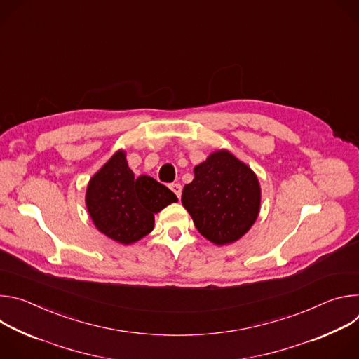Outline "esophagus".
Instances as JSON below:
<instances>
[{
  "instance_id": "1",
  "label": "esophagus",
  "mask_w": 359,
  "mask_h": 359,
  "mask_svg": "<svg viewBox=\"0 0 359 359\" xmlns=\"http://www.w3.org/2000/svg\"><path fill=\"white\" fill-rule=\"evenodd\" d=\"M170 189H172V191H173L177 197L182 196V184H180V183H172V184H170Z\"/></svg>"
}]
</instances>
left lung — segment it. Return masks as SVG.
<instances>
[{
    "label": "left lung",
    "mask_w": 359,
    "mask_h": 359,
    "mask_svg": "<svg viewBox=\"0 0 359 359\" xmlns=\"http://www.w3.org/2000/svg\"><path fill=\"white\" fill-rule=\"evenodd\" d=\"M182 203L201 236L217 245L244 236L260 210V184L248 166L219 150L194 168Z\"/></svg>",
    "instance_id": "left-lung-1"
}]
</instances>
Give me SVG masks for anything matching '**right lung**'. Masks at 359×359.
<instances>
[{
    "label": "right lung",
    "mask_w": 359,
    "mask_h": 359,
    "mask_svg": "<svg viewBox=\"0 0 359 359\" xmlns=\"http://www.w3.org/2000/svg\"><path fill=\"white\" fill-rule=\"evenodd\" d=\"M177 201L176 194L150 176L135 177L125 151L119 150L89 182L86 208L96 229L130 244L155 226V213Z\"/></svg>",
    "instance_id": "right-lung-1"
}]
</instances>
